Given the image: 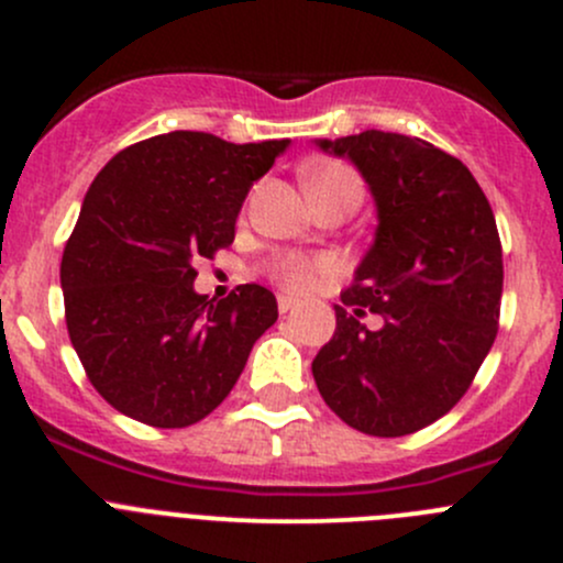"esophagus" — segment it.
<instances>
[{
  "label": "esophagus",
  "instance_id": "1",
  "mask_svg": "<svg viewBox=\"0 0 563 563\" xmlns=\"http://www.w3.org/2000/svg\"><path fill=\"white\" fill-rule=\"evenodd\" d=\"M297 305H299V299L288 297V294H280V297H277V310H280L283 316H286V313H291V310L297 308Z\"/></svg>",
  "mask_w": 563,
  "mask_h": 563
}]
</instances>
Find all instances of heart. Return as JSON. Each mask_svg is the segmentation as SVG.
Listing matches in <instances>:
<instances>
[{
    "mask_svg": "<svg viewBox=\"0 0 563 563\" xmlns=\"http://www.w3.org/2000/svg\"><path fill=\"white\" fill-rule=\"evenodd\" d=\"M305 190L310 201L323 196H338V192H356L362 196L360 176L343 163H310L302 172ZM334 264L329 258H305V255H286L275 264V277L288 291H313L318 283L332 275Z\"/></svg>",
    "mask_w": 563,
    "mask_h": 563,
    "instance_id": "obj_1",
    "label": "heart"
}]
</instances>
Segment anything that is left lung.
<instances>
[{"label":"left lung","instance_id":"left-lung-1","mask_svg":"<svg viewBox=\"0 0 563 563\" xmlns=\"http://www.w3.org/2000/svg\"><path fill=\"white\" fill-rule=\"evenodd\" d=\"M316 146L345 157L376 203L373 245L313 360L316 387L362 433H417L465 395L496 340V218L468 168L422 139L365 130ZM365 309L383 316L382 328L358 321Z\"/></svg>","mask_w":563,"mask_h":563}]
</instances>
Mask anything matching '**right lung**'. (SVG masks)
Listing matches in <instances>:
<instances>
[{"mask_svg":"<svg viewBox=\"0 0 563 563\" xmlns=\"http://www.w3.org/2000/svg\"><path fill=\"white\" fill-rule=\"evenodd\" d=\"M288 144L174 130L113 155L89 185L62 255L67 332L124 417L152 428L203 419L277 321L269 288L245 283L214 302L192 288V264L234 242L250 187Z\"/></svg>","mask_w":563,"mask_h":563,"instance_id":"1","label":"right lung"}]
</instances>
